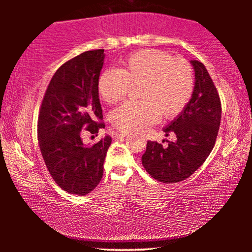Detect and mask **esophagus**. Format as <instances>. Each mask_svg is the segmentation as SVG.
<instances>
[{"label":"esophagus","instance_id":"1","mask_svg":"<svg viewBox=\"0 0 252 252\" xmlns=\"http://www.w3.org/2000/svg\"><path fill=\"white\" fill-rule=\"evenodd\" d=\"M129 133H130V132H127V131H118L116 135H118V136H126V135H129Z\"/></svg>","mask_w":252,"mask_h":252}]
</instances>
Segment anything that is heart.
<instances>
[{"mask_svg": "<svg viewBox=\"0 0 252 252\" xmlns=\"http://www.w3.org/2000/svg\"><path fill=\"white\" fill-rule=\"evenodd\" d=\"M131 85L141 87L138 96L111 113L118 129L127 132L147 130L162 117L174 119L189 103L193 92V75L183 61H174L167 52L143 50L131 54L120 70H104L97 79V93L108 104L125 99Z\"/></svg>", "mask_w": 252, "mask_h": 252, "instance_id": "b5f03b06", "label": "heart"}]
</instances>
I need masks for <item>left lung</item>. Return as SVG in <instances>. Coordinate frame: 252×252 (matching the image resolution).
<instances>
[{
    "label": "left lung",
    "mask_w": 252,
    "mask_h": 252,
    "mask_svg": "<svg viewBox=\"0 0 252 252\" xmlns=\"http://www.w3.org/2000/svg\"><path fill=\"white\" fill-rule=\"evenodd\" d=\"M194 87L185 110L163 127L165 136L176 135L167 147L148 141L142 164L156 180L180 182L201 167L215 147L221 120V102L213 81L201 62L190 61Z\"/></svg>",
    "instance_id": "1"
}]
</instances>
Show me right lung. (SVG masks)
<instances>
[{
  "mask_svg": "<svg viewBox=\"0 0 252 252\" xmlns=\"http://www.w3.org/2000/svg\"><path fill=\"white\" fill-rule=\"evenodd\" d=\"M104 50L81 53L60 66L42 101L37 139L51 177L69 193L85 195L103 176V163L111 144L105 135L93 146L82 141L83 129L97 134L103 129L97 79Z\"/></svg>",
  "mask_w": 252,
  "mask_h": 252,
  "instance_id": "right-lung-1",
  "label": "right lung"
}]
</instances>
